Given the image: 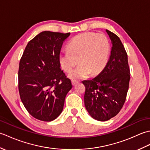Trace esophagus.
<instances>
[{
	"label": "esophagus",
	"mask_w": 150,
	"mask_h": 150,
	"mask_svg": "<svg viewBox=\"0 0 150 150\" xmlns=\"http://www.w3.org/2000/svg\"><path fill=\"white\" fill-rule=\"evenodd\" d=\"M78 82H79V81H77V80H72V81H71V83H72V85H73V86L76 85V84H77L78 83Z\"/></svg>",
	"instance_id": "esophagus-1"
}]
</instances>
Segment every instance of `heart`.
Instances as JSON below:
<instances>
[{
  "instance_id": "heart-1",
  "label": "heart",
  "mask_w": 150,
  "mask_h": 150,
  "mask_svg": "<svg viewBox=\"0 0 150 150\" xmlns=\"http://www.w3.org/2000/svg\"><path fill=\"white\" fill-rule=\"evenodd\" d=\"M110 43L103 33L85 32L75 36L68 44V50L59 54L64 71L69 72L78 62L79 65L69 73L73 80L95 75L104 68L109 55Z\"/></svg>"
}]
</instances>
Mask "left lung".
Instances as JSON below:
<instances>
[{
	"mask_svg": "<svg viewBox=\"0 0 150 150\" xmlns=\"http://www.w3.org/2000/svg\"><path fill=\"white\" fill-rule=\"evenodd\" d=\"M112 44L106 66L97 77L82 82L86 87L84 104L90 115L99 121L116 116L125 103L130 71L128 55L117 35L106 30Z\"/></svg>",
	"mask_w": 150,
	"mask_h": 150,
	"instance_id": "obj_1",
	"label": "left lung"
}]
</instances>
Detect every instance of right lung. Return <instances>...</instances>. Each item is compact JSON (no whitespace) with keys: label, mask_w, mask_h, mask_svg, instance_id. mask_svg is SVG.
Returning a JSON list of instances; mask_svg holds the SVG:
<instances>
[{"label":"right lung","mask_w":150,"mask_h":150,"mask_svg":"<svg viewBox=\"0 0 150 150\" xmlns=\"http://www.w3.org/2000/svg\"><path fill=\"white\" fill-rule=\"evenodd\" d=\"M70 33L45 31L28 43L19 62L18 91L26 110L50 122L59 116L71 80L60 69L59 54Z\"/></svg>","instance_id":"1"}]
</instances>
